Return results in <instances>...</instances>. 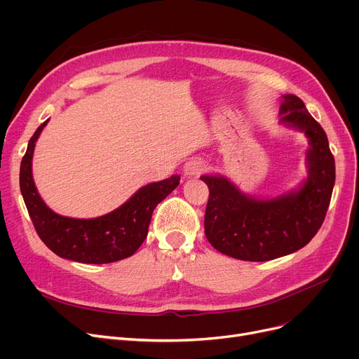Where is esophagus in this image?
I'll use <instances>...</instances> for the list:
<instances>
[{"label":"esophagus","mask_w":359,"mask_h":359,"mask_svg":"<svg viewBox=\"0 0 359 359\" xmlns=\"http://www.w3.org/2000/svg\"><path fill=\"white\" fill-rule=\"evenodd\" d=\"M205 172V163L201 160L187 161L183 167V173L186 177H198Z\"/></svg>","instance_id":"esophagus-1"}]
</instances>
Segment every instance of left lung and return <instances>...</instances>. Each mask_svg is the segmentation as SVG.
I'll return each mask as SVG.
<instances>
[{
	"label": "left lung",
	"mask_w": 359,
	"mask_h": 359,
	"mask_svg": "<svg viewBox=\"0 0 359 359\" xmlns=\"http://www.w3.org/2000/svg\"><path fill=\"white\" fill-rule=\"evenodd\" d=\"M279 116L282 125L303 130L309 140V177L298 189L260 199L244 195L221 175L201 176L210 189L205 236L214 249L234 259L266 262L299 250L322 227L329 208L334 158L326 132L294 94L282 96Z\"/></svg>",
	"instance_id": "obj_1"
}]
</instances>
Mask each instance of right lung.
Segmentation results:
<instances>
[{
	"label": "right lung",
	"mask_w": 359,
	"mask_h": 359,
	"mask_svg": "<svg viewBox=\"0 0 359 359\" xmlns=\"http://www.w3.org/2000/svg\"><path fill=\"white\" fill-rule=\"evenodd\" d=\"M48 122L36 129L20 165V191L37 236L55 255L80 263L102 265L132 256L148 234L154 208L176 189L180 176L142 186L119 208L97 218L56 214L41 198L32 175L34 145Z\"/></svg>",
	"instance_id": "add662e5"
}]
</instances>
